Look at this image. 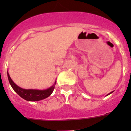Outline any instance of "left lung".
Returning a JSON list of instances; mask_svg holds the SVG:
<instances>
[{"label": "left lung", "instance_id": "8db88e82", "mask_svg": "<svg viewBox=\"0 0 131 131\" xmlns=\"http://www.w3.org/2000/svg\"><path fill=\"white\" fill-rule=\"evenodd\" d=\"M111 93H112V92H111ZM109 93V94H110V93ZM109 94H108V95H109Z\"/></svg>", "mask_w": 131, "mask_h": 131}]
</instances>
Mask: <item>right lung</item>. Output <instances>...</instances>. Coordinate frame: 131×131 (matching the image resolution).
Masks as SVG:
<instances>
[{"instance_id": "obj_1", "label": "right lung", "mask_w": 131, "mask_h": 131, "mask_svg": "<svg viewBox=\"0 0 131 131\" xmlns=\"http://www.w3.org/2000/svg\"><path fill=\"white\" fill-rule=\"evenodd\" d=\"M8 75V81L10 83V85L17 93L18 95L21 97L22 98L27 101H31V102H34V101H39L46 98L48 97L52 94L54 90L55 85H56V81L52 87L45 90H25L23 88H19L15 83L13 82L10 77L8 73H7Z\"/></svg>"}]
</instances>
